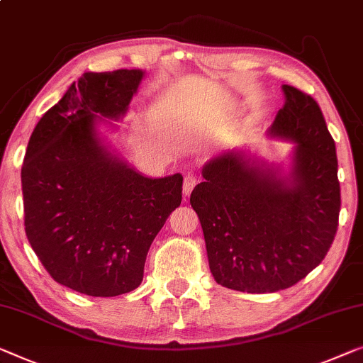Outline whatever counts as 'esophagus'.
Segmentation results:
<instances>
[{"label":"esophagus","instance_id":"1","mask_svg":"<svg viewBox=\"0 0 363 363\" xmlns=\"http://www.w3.org/2000/svg\"><path fill=\"white\" fill-rule=\"evenodd\" d=\"M196 184H197V176L192 174V172H187V174L184 176V186H182L184 196H189V194L192 192V189L196 187Z\"/></svg>","mask_w":363,"mask_h":363}]
</instances>
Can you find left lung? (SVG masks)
Returning <instances> with one entry per match:
<instances>
[{"label": "left lung", "mask_w": 363, "mask_h": 363, "mask_svg": "<svg viewBox=\"0 0 363 363\" xmlns=\"http://www.w3.org/2000/svg\"><path fill=\"white\" fill-rule=\"evenodd\" d=\"M272 133L296 143L291 179L228 153L203 167L191 194L216 284L272 294L298 284L331 247L339 226L336 145L310 94L284 84Z\"/></svg>", "instance_id": "left-lung-1"}]
</instances>
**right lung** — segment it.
Segmentation results:
<instances>
[{"label":"right lung","instance_id":"obj_1","mask_svg":"<svg viewBox=\"0 0 363 363\" xmlns=\"http://www.w3.org/2000/svg\"><path fill=\"white\" fill-rule=\"evenodd\" d=\"M143 72L84 73L30 135L21 181L32 250L55 282L117 296L143 280L150 246L181 205L182 176L150 179L101 147L96 116L121 117Z\"/></svg>","mask_w":363,"mask_h":363}]
</instances>
